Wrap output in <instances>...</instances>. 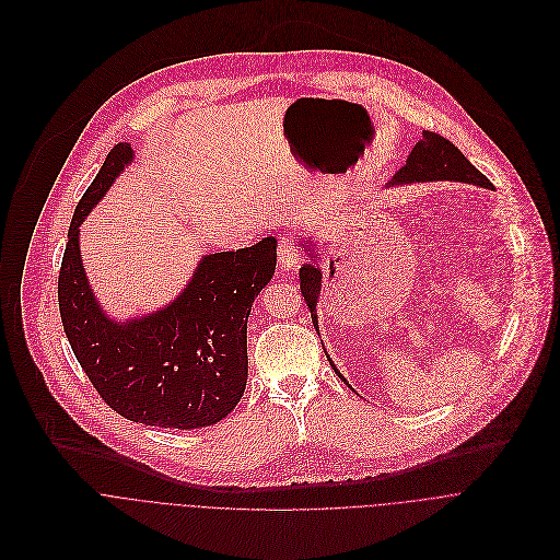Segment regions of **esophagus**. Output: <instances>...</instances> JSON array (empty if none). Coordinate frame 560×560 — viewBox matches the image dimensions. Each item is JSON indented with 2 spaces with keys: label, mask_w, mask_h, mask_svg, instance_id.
I'll return each mask as SVG.
<instances>
[{
  "label": "esophagus",
  "mask_w": 560,
  "mask_h": 560,
  "mask_svg": "<svg viewBox=\"0 0 560 560\" xmlns=\"http://www.w3.org/2000/svg\"><path fill=\"white\" fill-rule=\"evenodd\" d=\"M278 260L284 271L295 269L302 262V252L298 247V241L293 234L278 236Z\"/></svg>",
  "instance_id": "obj_1"
}]
</instances>
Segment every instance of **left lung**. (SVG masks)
Segmentation results:
<instances>
[{"label": "left lung", "mask_w": 560, "mask_h": 560, "mask_svg": "<svg viewBox=\"0 0 560 560\" xmlns=\"http://www.w3.org/2000/svg\"><path fill=\"white\" fill-rule=\"evenodd\" d=\"M415 180L417 183H423V180H462V183H472V185H479V187H492V183L486 178V174H481L459 152V148H455L445 137H441L436 132H428V130L421 132V141L412 148L406 165L393 178V183H415ZM304 247H308V243H304ZM319 280H322V273L313 262H308L300 269V291L304 295L306 306L311 308L315 330H317L315 304H317V293H319ZM330 366H332V362H330ZM332 371L340 375V371L335 366H332Z\"/></svg>", "instance_id": "1"}]
</instances>
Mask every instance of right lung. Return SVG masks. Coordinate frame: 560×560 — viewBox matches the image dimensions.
<instances>
[{"label": "right lung", "instance_id": "right-lung-1", "mask_svg": "<svg viewBox=\"0 0 560 560\" xmlns=\"http://www.w3.org/2000/svg\"><path fill=\"white\" fill-rule=\"evenodd\" d=\"M132 161L119 143L81 196L59 269V313L77 362L121 417L191 430L228 417L247 386V319L276 271V238L202 258L191 282L167 308L117 324L90 293L79 225L117 174Z\"/></svg>", "mask_w": 560, "mask_h": 560}]
</instances>
